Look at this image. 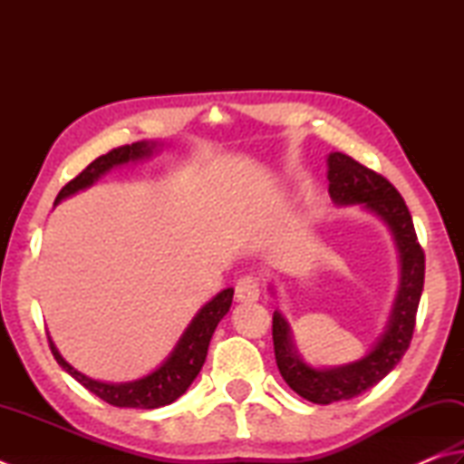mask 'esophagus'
Listing matches in <instances>:
<instances>
[{"label": "esophagus", "mask_w": 464, "mask_h": 464, "mask_svg": "<svg viewBox=\"0 0 464 464\" xmlns=\"http://www.w3.org/2000/svg\"><path fill=\"white\" fill-rule=\"evenodd\" d=\"M258 296H260V288L255 276H242L240 281L236 283V301L238 303L258 301Z\"/></svg>", "instance_id": "1"}]
</instances>
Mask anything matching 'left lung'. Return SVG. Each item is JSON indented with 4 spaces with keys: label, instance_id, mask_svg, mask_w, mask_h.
Instances as JSON below:
<instances>
[{
    "label": "left lung",
    "instance_id": "1",
    "mask_svg": "<svg viewBox=\"0 0 464 464\" xmlns=\"http://www.w3.org/2000/svg\"><path fill=\"white\" fill-rule=\"evenodd\" d=\"M329 196L339 208L360 206L388 226L400 262V285L382 335L363 357L343 365L314 368L295 345L293 331L285 314H273V341L278 372L301 398L313 404L352 400L373 388L396 368L412 341L416 311L424 286V252L416 240L412 216L398 189L362 163L339 151L327 157ZM270 295L275 286H270Z\"/></svg>",
    "mask_w": 464,
    "mask_h": 464
}]
</instances>
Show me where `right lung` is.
I'll return each mask as SVG.
<instances>
[{
  "label": "right lung",
  "instance_id": "right-lung-1",
  "mask_svg": "<svg viewBox=\"0 0 464 464\" xmlns=\"http://www.w3.org/2000/svg\"><path fill=\"white\" fill-rule=\"evenodd\" d=\"M160 150L161 145H157L153 141H137L133 145H125V147H119V150H112L107 155H101L99 160H94L89 168L81 173V176H76L72 181H68L66 186L60 189L56 204H60L63 199L70 196L78 194V191L94 186L104 173L119 168V165L147 160V157H151ZM232 296H234V288L228 286L218 293L212 301H208L204 307L194 314V319L189 321V325L178 339L176 347L171 349V353L165 357L161 365H157L151 373H147L139 380L101 382V380L89 378V375L78 372L74 365H70L64 357L60 355L54 341H52V337L48 335L52 355H54V360L58 362L60 368L72 375L78 383H82V386L89 392H92V394H96L104 401H109L111 406L141 408V410L168 406L171 401H176L179 396L186 394V390L191 386V382L198 378V373L206 362L209 339H212L218 323H220L226 317V313L230 311Z\"/></svg>",
  "mask_w": 464,
  "mask_h": 464
}]
</instances>
